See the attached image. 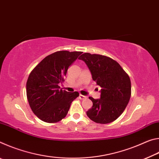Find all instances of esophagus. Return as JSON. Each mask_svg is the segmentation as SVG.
<instances>
[{"instance_id": "34e87169", "label": "esophagus", "mask_w": 159, "mask_h": 159, "mask_svg": "<svg viewBox=\"0 0 159 159\" xmlns=\"http://www.w3.org/2000/svg\"><path fill=\"white\" fill-rule=\"evenodd\" d=\"M79 98H80V99H86V98H87V97L83 95H80H80H79Z\"/></svg>"}]
</instances>
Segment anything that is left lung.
Instances as JSON below:
<instances>
[{"label": "left lung", "mask_w": 159, "mask_h": 159, "mask_svg": "<svg viewBox=\"0 0 159 159\" xmlns=\"http://www.w3.org/2000/svg\"><path fill=\"white\" fill-rule=\"evenodd\" d=\"M85 61L97 85L101 87L100 99L90 97L93 107L86 112L94 122L107 124L122 114L131 96L130 77L116 61L109 57L85 52L79 57Z\"/></svg>", "instance_id": "1"}]
</instances>
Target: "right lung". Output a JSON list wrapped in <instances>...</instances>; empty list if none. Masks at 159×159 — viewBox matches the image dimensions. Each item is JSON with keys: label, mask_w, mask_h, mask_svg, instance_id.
<instances>
[{"label": "right lung", "mask_w": 159, "mask_h": 159, "mask_svg": "<svg viewBox=\"0 0 159 159\" xmlns=\"http://www.w3.org/2000/svg\"><path fill=\"white\" fill-rule=\"evenodd\" d=\"M82 52L57 51L45 57L32 70L26 82V96L32 111L46 123H57L66 116L78 92L60 90L69 66Z\"/></svg>", "instance_id": "add662e5"}]
</instances>
